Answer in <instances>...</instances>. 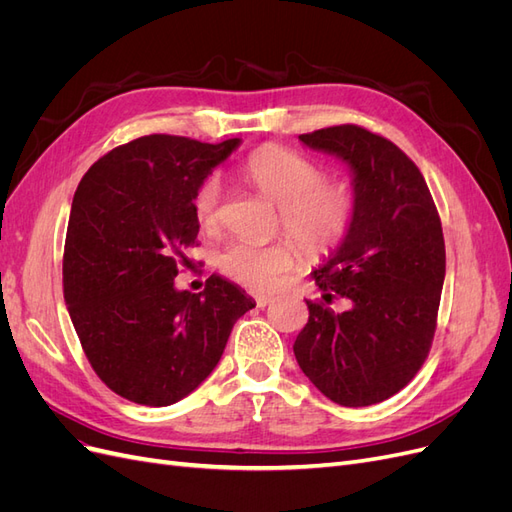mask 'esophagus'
Returning a JSON list of instances; mask_svg holds the SVG:
<instances>
[{
    "instance_id": "34e87169",
    "label": "esophagus",
    "mask_w": 512,
    "mask_h": 512,
    "mask_svg": "<svg viewBox=\"0 0 512 512\" xmlns=\"http://www.w3.org/2000/svg\"><path fill=\"white\" fill-rule=\"evenodd\" d=\"M252 297L258 307H267L273 301V297H269V294H252Z\"/></svg>"
}]
</instances>
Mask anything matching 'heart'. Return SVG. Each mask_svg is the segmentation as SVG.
<instances>
[{
	"instance_id": "b5f03b06",
	"label": "heart",
	"mask_w": 512,
	"mask_h": 512,
	"mask_svg": "<svg viewBox=\"0 0 512 512\" xmlns=\"http://www.w3.org/2000/svg\"><path fill=\"white\" fill-rule=\"evenodd\" d=\"M243 175L280 209V222L307 254H329L350 235L356 218V196L346 183H329L322 164L301 153L269 145L254 151L243 164ZM224 185L218 175L200 181L194 192V215L207 232L220 228ZM301 258L290 239L267 245L230 243L218 258L228 280L256 292H269L282 282Z\"/></svg>"
}]
</instances>
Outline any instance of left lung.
Segmentation results:
<instances>
[{"mask_svg":"<svg viewBox=\"0 0 512 512\" xmlns=\"http://www.w3.org/2000/svg\"><path fill=\"white\" fill-rule=\"evenodd\" d=\"M299 141L344 160L356 218L344 243L314 271L324 301L292 350L303 374L339 406L389 399L416 376L436 333L446 252L440 215L416 164L389 138L333 126ZM333 296L346 313H333Z\"/></svg>","mask_w":512,"mask_h":512,"instance_id":"1","label":"left lung"}]
</instances>
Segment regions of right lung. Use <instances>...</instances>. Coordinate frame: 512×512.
<instances>
[{
	"label": "right lung",
	"instance_id": "obj_1",
	"mask_svg": "<svg viewBox=\"0 0 512 512\" xmlns=\"http://www.w3.org/2000/svg\"><path fill=\"white\" fill-rule=\"evenodd\" d=\"M239 143L141 136L108 151L74 192L64 299L98 378L134 404L160 408L190 395L254 307L220 275L198 294L173 282L200 228L194 192Z\"/></svg>",
	"mask_w": 512,
	"mask_h": 512
}]
</instances>
